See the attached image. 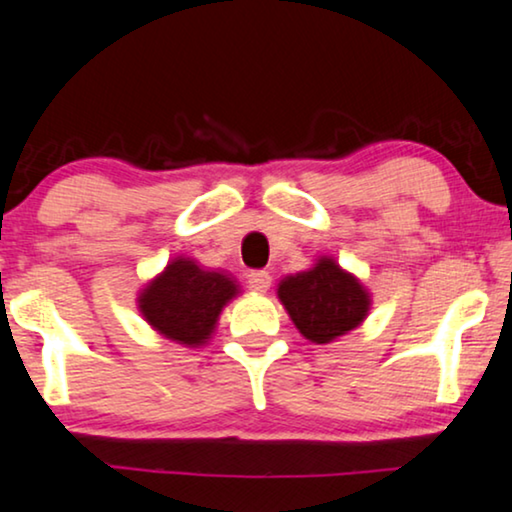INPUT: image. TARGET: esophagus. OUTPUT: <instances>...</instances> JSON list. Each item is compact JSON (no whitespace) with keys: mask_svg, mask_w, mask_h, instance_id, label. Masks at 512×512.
<instances>
[{"mask_svg":"<svg viewBox=\"0 0 512 512\" xmlns=\"http://www.w3.org/2000/svg\"><path fill=\"white\" fill-rule=\"evenodd\" d=\"M247 284H249L251 291L265 293V291L270 289L272 277H270V272H265V270H251L249 275H247Z\"/></svg>","mask_w":512,"mask_h":512,"instance_id":"esophagus-1","label":"esophagus"}]
</instances>
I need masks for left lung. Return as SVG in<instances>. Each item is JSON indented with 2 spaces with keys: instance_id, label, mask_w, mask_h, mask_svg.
<instances>
[{
  "instance_id": "obj_1",
  "label": "left lung",
  "mask_w": 512,
  "mask_h": 512,
  "mask_svg": "<svg viewBox=\"0 0 512 512\" xmlns=\"http://www.w3.org/2000/svg\"><path fill=\"white\" fill-rule=\"evenodd\" d=\"M277 296L298 331L317 345L359 326L370 307V296L359 279L331 258H321L314 268L286 277Z\"/></svg>"
}]
</instances>
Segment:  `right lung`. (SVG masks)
<instances>
[{
  "label": "right lung",
  "instance_id": "obj_1",
  "mask_svg": "<svg viewBox=\"0 0 512 512\" xmlns=\"http://www.w3.org/2000/svg\"><path fill=\"white\" fill-rule=\"evenodd\" d=\"M235 293L237 284L230 277L177 258L142 291L139 310L165 338L181 345H202L214 333L223 305Z\"/></svg>",
  "mask_w": 512,
  "mask_h": 512
}]
</instances>
